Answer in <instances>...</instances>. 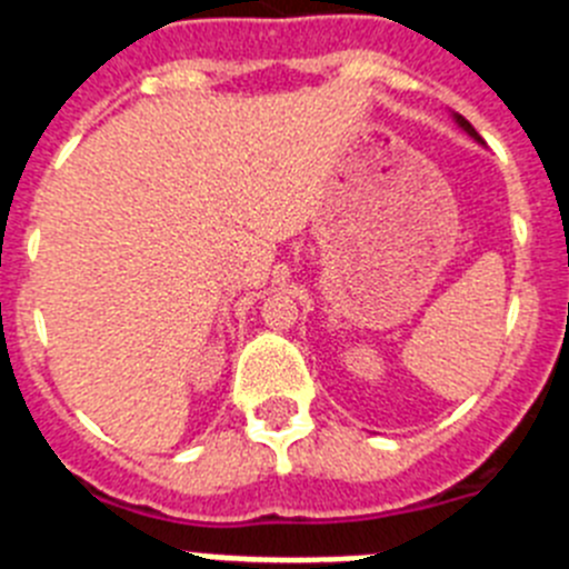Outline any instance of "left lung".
Returning <instances> with one entry per match:
<instances>
[{
    "label": "left lung",
    "mask_w": 569,
    "mask_h": 569,
    "mask_svg": "<svg viewBox=\"0 0 569 569\" xmlns=\"http://www.w3.org/2000/svg\"><path fill=\"white\" fill-rule=\"evenodd\" d=\"M456 122H459V124H461V128H465V130H467V133H470V136H472V139H479V133H476V128H472V124H470V122H467L465 116H456Z\"/></svg>",
    "instance_id": "obj_1"
}]
</instances>
